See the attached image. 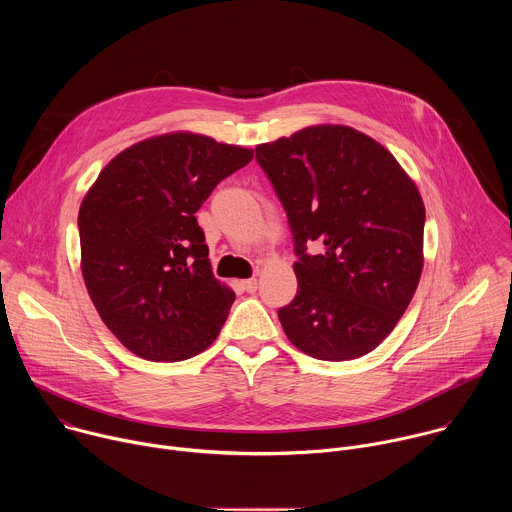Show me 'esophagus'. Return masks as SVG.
I'll use <instances>...</instances> for the list:
<instances>
[{"label":"esophagus","instance_id":"34e87169","mask_svg":"<svg viewBox=\"0 0 512 512\" xmlns=\"http://www.w3.org/2000/svg\"><path fill=\"white\" fill-rule=\"evenodd\" d=\"M239 285H241V289H243V291H249V294H253V291L257 289V279H255V277H251V279H243V281H239Z\"/></svg>","mask_w":512,"mask_h":512}]
</instances>
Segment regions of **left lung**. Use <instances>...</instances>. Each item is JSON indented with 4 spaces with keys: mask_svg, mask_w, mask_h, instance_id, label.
Wrapping results in <instances>:
<instances>
[{
    "mask_svg": "<svg viewBox=\"0 0 512 512\" xmlns=\"http://www.w3.org/2000/svg\"><path fill=\"white\" fill-rule=\"evenodd\" d=\"M294 235L298 296L277 312L289 342L320 360L375 350L405 314L423 269L425 206L379 141L312 125L255 148ZM316 240L325 249L307 253Z\"/></svg>",
    "mask_w": 512,
    "mask_h": 512,
    "instance_id": "8db88e82",
    "label": "left lung"
}]
</instances>
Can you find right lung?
Instances as JSON below:
<instances>
[{"label": "right lung", "instance_id": "right-lung-1", "mask_svg": "<svg viewBox=\"0 0 512 512\" xmlns=\"http://www.w3.org/2000/svg\"><path fill=\"white\" fill-rule=\"evenodd\" d=\"M253 150L174 131L133 143L79 210L81 269L117 340L154 362L186 360L221 332L235 291L212 275L196 210Z\"/></svg>", "mask_w": 512, "mask_h": 512}]
</instances>
